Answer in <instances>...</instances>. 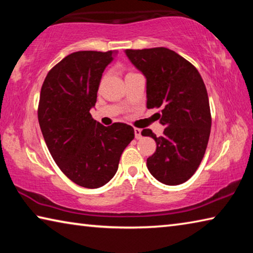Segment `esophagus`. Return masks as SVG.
I'll return each mask as SVG.
<instances>
[{
    "label": "esophagus",
    "instance_id": "34e87169",
    "mask_svg": "<svg viewBox=\"0 0 253 253\" xmlns=\"http://www.w3.org/2000/svg\"><path fill=\"white\" fill-rule=\"evenodd\" d=\"M134 131H135V138L136 139H140L142 138V129H139V128H135L134 129Z\"/></svg>",
    "mask_w": 253,
    "mask_h": 253
}]
</instances>
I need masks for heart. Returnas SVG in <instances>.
<instances>
[{
  "label": "heart",
  "instance_id": "b5f03b06",
  "mask_svg": "<svg viewBox=\"0 0 253 253\" xmlns=\"http://www.w3.org/2000/svg\"><path fill=\"white\" fill-rule=\"evenodd\" d=\"M129 74H131V72H129Z\"/></svg>",
  "mask_w": 253,
  "mask_h": 253
}]
</instances>
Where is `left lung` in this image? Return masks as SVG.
<instances>
[{"label":"left lung","instance_id":"8db88e82","mask_svg":"<svg viewBox=\"0 0 253 253\" xmlns=\"http://www.w3.org/2000/svg\"><path fill=\"white\" fill-rule=\"evenodd\" d=\"M128 59L146 77L147 108H162L160 123L166 128L156 137V151L147 169L157 181L178 185L192 177L203 160L211 131L208 91L196 68L168 48L128 49Z\"/></svg>","mask_w":253,"mask_h":253}]
</instances>
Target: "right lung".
<instances>
[{"label": "right lung", "instance_id": "add662e5", "mask_svg": "<svg viewBox=\"0 0 253 253\" xmlns=\"http://www.w3.org/2000/svg\"><path fill=\"white\" fill-rule=\"evenodd\" d=\"M113 51H78L51 69L40 93L38 119L51 156L72 182L87 188L108 183L124 149L135 137L124 123L105 127L91 117Z\"/></svg>", "mask_w": 253, "mask_h": 253}]
</instances>
